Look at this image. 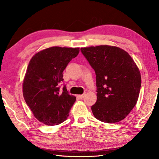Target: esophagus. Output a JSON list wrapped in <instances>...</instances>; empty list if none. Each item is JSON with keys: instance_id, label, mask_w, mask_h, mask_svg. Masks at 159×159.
Segmentation results:
<instances>
[{"instance_id": "34e87169", "label": "esophagus", "mask_w": 159, "mask_h": 159, "mask_svg": "<svg viewBox=\"0 0 159 159\" xmlns=\"http://www.w3.org/2000/svg\"><path fill=\"white\" fill-rule=\"evenodd\" d=\"M77 98H79L80 99H82L84 96V94H83V95H77Z\"/></svg>"}]
</instances>
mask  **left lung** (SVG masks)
Listing matches in <instances>:
<instances>
[{
  "instance_id": "left-lung-1",
  "label": "left lung",
  "mask_w": 159,
  "mask_h": 159,
  "mask_svg": "<svg viewBox=\"0 0 159 159\" xmlns=\"http://www.w3.org/2000/svg\"><path fill=\"white\" fill-rule=\"evenodd\" d=\"M80 51L96 75L93 115L106 123L121 121L134 107L140 94L141 76L135 63L118 47L99 45Z\"/></svg>"
}]
</instances>
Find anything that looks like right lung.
Instances as JSON below:
<instances>
[{"instance_id":"right-lung-1","label":"right lung","mask_w":159,"mask_h":159,"mask_svg":"<svg viewBox=\"0 0 159 159\" xmlns=\"http://www.w3.org/2000/svg\"><path fill=\"white\" fill-rule=\"evenodd\" d=\"M80 52L79 48L51 47L31 58L23 82V95L35 118L46 125H58L66 120L76 97L69 95L63 71Z\"/></svg>"}]
</instances>
